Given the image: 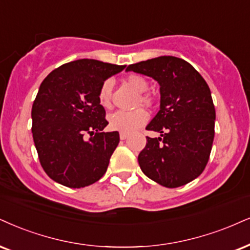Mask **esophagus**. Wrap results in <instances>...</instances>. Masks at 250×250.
<instances>
[{"label": "esophagus", "instance_id": "esophagus-1", "mask_svg": "<svg viewBox=\"0 0 250 250\" xmlns=\"http://www.w3.org/2000/svg\"><path fill=\"white\" fill-rule=\"evenodd\" d=\"M128 137V134L127 133H123V132H120V134H119V138H120V140H125L126 138Z\"/></svg>", "mask_w": 250, "mask_h": 250}]
</instances>
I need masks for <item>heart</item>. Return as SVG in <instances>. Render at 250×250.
Instances as JSON below:
<instances>
[{"label":"heart","instance_id":"heart-1","mask_svg":"<svg viewBox=\"0 0 250 250\" xmlns=\"http://www.w3.org/2000/svg\"><path fill=\"white\" fill-rule=\"evenodd\" d=\"M127 83L138 92H145L148 88V83L140 75H130L127 78ZM113 82L107 79L101 84L98 89V102L102 106L109 107L111 104V95H112ZM138 103L148 104L152 103V98L146 94H140ZM109 127L113 131L123 132V133H131L138 128L144 126L148 120V113L144 109H137L134 111L118 110L109 116Z\"/></svg>","mask_w":250,"mask_h":250}]
</instances>
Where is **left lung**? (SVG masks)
Returning a JSON list of instances; mask_svg holds the SVG:
<instances>
[{"label":"left lung","mask_w":250,"mask_h":250,"mask_svg":"<svg viewBox=\"0 0 250 250\" xmlns=\"http://www.w3.org/2000/svg\"><path fill=\"white\" fill-rule=\"evenodd\" d=\"M126 70L159 82L160 111L146 130L161 133L146 137L138 161L147 177L167 188L193 181L204 171L214 139L215 110L203 76L181 58L165 57L130 64Z\"/></svg>","instance_id":"left-lung-1"}]
</instances>
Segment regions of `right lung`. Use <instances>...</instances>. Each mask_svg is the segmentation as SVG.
Returning <instances> with one entry per match:
<instances>
[{
    "mask_svg": "<svg viewBox=\"0 0 250 250\" xmlns=\"http://www.w3.org/2000/svg\"><path fill=\"white\" fill-rule=\"evenodd\" d=\"M124 68L81 59L58 67L42 82L31 111L32 135L40 165L53 181L79 189L105 174L119 133L103 132L109 123L98 89Z\"/></svg>",
    "mask_w": 250,
    "mask_h": 250,
    "instance_id": "right-lung-1",
    "label": "right lung"
}]
</instances>
